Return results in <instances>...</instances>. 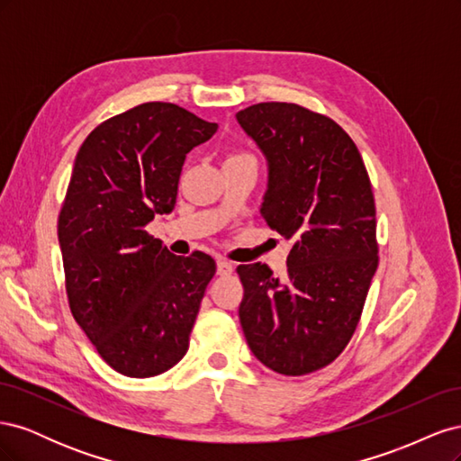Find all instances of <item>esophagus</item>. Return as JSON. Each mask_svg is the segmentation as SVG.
Segmentation results:
<instances>
[{
    "label": "esophagus",
    "instance_id": "34e87169",
    "mask_svg": "<svg viewBox=\"0 0 461 461\" xmlns=\"http://www.w3.org/2000/svg\"><path fill=\"white\" fill-rule=\"evenodd\" d=\"M232 271H234V265L230 261H225V259H219L217 261V275L229 276Z\"/></svg>",
    "mask_w": 461,
    "mask_h": 461
}]
</instances>
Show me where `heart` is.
I'll return each mask as SVG.
<instances>
[{"mask_svg":"<svg viewBox=\"0 0 461 461\" xmlns=\"http://www.w3.org/2000/svg\"><path fill=\"white\" fill-rule=\"evenodd\" d=\"M232 158H249V156H232Z\"/></svg>","mask_w":461,"mask_h":461,"instance_id":"b5f03b06","label":"heart"}]
</instances>
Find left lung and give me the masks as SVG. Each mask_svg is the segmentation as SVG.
Segmentation results:
<instances>
[{
	"mask_svg": "<svg viewBox=\"0 0 461 461\" xmlns=\"http://www.w3.org/2000/svg\"><path fill=\"white\" fill-rule=\"evenodd\" d=\"M236 121L267 159L261 217L292 244L285 278L239 265L240 325L265 367L312 373L350 342L379 265L369 175L352 138L310 109L256 104Z\"/></svg>",
	"mask_w": 461,
	"mask_h": 461,
	"instance_id": "8db88e82",
	"label": "left lung"
}]
</instances>
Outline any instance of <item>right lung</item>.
I'll list each match as a JSON object with an SVG mask.
<instances>
[{
  "mask_svg": "<svg viewBox=\"0 0 461 461\" xmlns=\"http://www.w3.org/2000/svg\"><path fill=\"white\" fill-rule=\"evenodd\" d=\"M217 122L175 104L136 105L82 142L58 236L68 305L107 366L146 379L185 357L215 261L176 258L146 232L171 213L186 153Z\"/></svg>",
  "mask_w": 461,
  "mask_h": 461,
  "instance_id": "add662e5",
  "label": "right lung"
}]
</instances>
